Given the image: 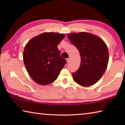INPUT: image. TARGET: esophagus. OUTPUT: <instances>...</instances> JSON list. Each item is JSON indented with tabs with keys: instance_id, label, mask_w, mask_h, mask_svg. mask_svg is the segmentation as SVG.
<instances>
[{
	"instance_id": "obj_1",
	"label": "esophagus",
	"mask_w": 125,
	"mask_h": 125,
	"mask_svg": "<svg viewBox=\"0 0 125 125\" xmlns=\"http://www.w3.org/2000/svg\"><path fill=\"white\" fill-rule=\"evenodd\" d=\"M69 60H70V58H69L66 59V61H67V62L68 63V62H69Z\"/></svg>"
}]
</instances>
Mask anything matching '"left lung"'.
<instances>
[{
    "mask_svg": "<svg viewBox=\"0 0 125 125\" xmlns=\"http://www.w3.org/2000/svg\"><path fill=\"white\" fill-rule=\"evenodd\" d=\"M68 38L80 53L81 62L72 73L74 81L83 86L95 84L104 74L109 62V50L100 37L86 32H73Z\"/></svg>",
    "mask_w": 125,
    "mask_h": 125,
    "instance_id": "8db88e82",
    "label": "left lung"
}]
</instances>
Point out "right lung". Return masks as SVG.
<instances>
[{"label":"right lung","instance_id":"right-lung-1","mask_svg":"<svg viewBox=\"0 0 125 125\" xmlns=\"http://www.w3.org/2000/svg\"><path fill=\"white\" fill-rule=\"evenodd\" d=\"M65 37L63 33L43 32L26 43L23 61L29 75L36 83L48 85L57 79L66 61L60 56L59 43Z\"/></svg>","mask_w":125,"mask_h":125}]
</instances>
